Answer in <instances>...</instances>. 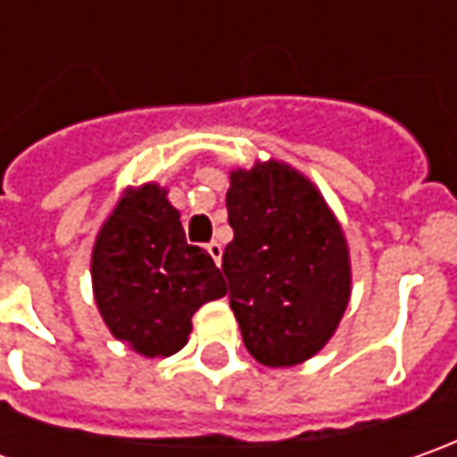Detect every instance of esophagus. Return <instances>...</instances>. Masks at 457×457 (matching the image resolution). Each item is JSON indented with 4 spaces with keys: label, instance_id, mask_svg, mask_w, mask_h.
I'll return each mask as SVG.
<instances>
[{
    "label": "esophagus",
    "instance_id": "1",
    "mask_svg": "<svg viewBox=\"0 0 457 457\" xmlns=\"http://www.w3.org/2000/svg\"><path fill=\"white\" fill-rule=\"evenodd\" d=\"M205 252L211 254V259L220 264V254H223V246H220L219 241H211V244H205Z\"/></svg>",
    "mask_w": 457,
    "mask_h": 457
}]
</instances>
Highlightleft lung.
<instances>
[{"mask_svg": "<svg viewBox=\"0 0 457 457\" xmlns=\"http://www.w3.org/2000/svg\"><path fill=\"white\" fill-rule=\"evenodd\" d=\"M220 270L244 345L264 366L323 348L351 297L348 246L315 185L282 162L234 170Z\"/></svg>", "mask_w": 457, "mask_h": 457, "instance_id": "left-lung-1", "label": "left lung"}]
</instances>
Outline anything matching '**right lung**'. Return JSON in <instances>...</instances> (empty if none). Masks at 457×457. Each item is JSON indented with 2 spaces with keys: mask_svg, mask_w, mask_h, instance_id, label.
<instances>
[{
  "mask_svg": "<svg viewBox=\"0 0 457 457\" xmlns=\"http://www.w3.org/2000/svg\"><path fill=\"white\" fill-rule=\"evenodd\" d=\"M160 185L124 195L94 246L91 277L104 323L142 356H172L193 312L226 295L208 252L185 241L180 213Z\"/></svg>",
  "mask_w": 457,
  "mask_h": 457,
  "instance_id": "1",
  "label": "right lung"
}]
</instances>
